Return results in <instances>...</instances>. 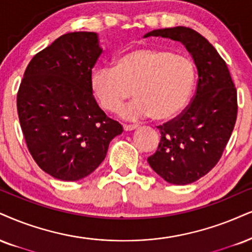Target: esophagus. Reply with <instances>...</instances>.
Returning a JSON list of instances; mask_svg holds the SVG:
<instances>
[{
	"instance_id": "esophagus-1",
	"label": "esophagus",
	"mask_w": 252,
	"mask_h": 252,
	"mask_svg": "<svg viewBox=\"0 0 252 252\" xmlns=\"http://www.w3.org/2000/svg\"><path fill=\"white\" fill-rule=\"evenodd\" d=\"M138 128V126L135 125H124V131L126 132H131V131H134V129Z\"/></svg>"
}]
</instances>
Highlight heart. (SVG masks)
<instances>
[{"label": "heart", "instance_id": "heart-1", "mask_svg": "<svg viewBox=\"0 0 252 252\" xmlns=\"http://www.w3.org/2000/svg\"><path fill=\"white\" fill-rule=\"evenodd\" d=\"M196 77V66L189 56L169 49L140 46L120 54L113 67L93 70L90 90L106 112L119 110L133 93L136 98L120 111L121 117L168 121L187 107Z\"/></svg>", "mask_w": 252, "mask_h": 252}]
</instances>
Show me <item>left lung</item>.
Masks as SVG:
<instances>
[{
	"mask_svg": "<svg viewBox=\"0 0 252 252\" xmlns=\"http://www.w3.org/2000/svg\"><path fill=\"white\" fill-rule=\"evenodd\" d=\"M148 36L182 43L196 65V94L178 119L159 126V147L147 159L166 182L189 185L209 173L221 159L237 117V92L225 62L195 30L164 28L144 37Z\"/></svg>",
	"mask_w": 252,
	"mask_h": 252,
	"instance_id": "8db88e82",
	"label": "left lung"
}]
</instances>
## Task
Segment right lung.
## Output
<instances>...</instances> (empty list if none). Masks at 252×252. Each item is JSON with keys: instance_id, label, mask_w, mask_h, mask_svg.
I'll return each instance as SVG.
<instances>
[{"instance_id": "1", "label": "right lung", "mask_w": 252, "mask_h": 252, "mask_svg": "<svg viewBox=\"0 0 252 252\" xmlns=\"http://www.w3.org/2000/svg\"><path fill=\"white\" fill-rule=\"evenodd\" d=\"M102 52L97 32L61 36L28 65L17 93L21 128L37 164L62 181L90 175L123 133L90 90V76Z\"/></svg>"}]
</instances>
